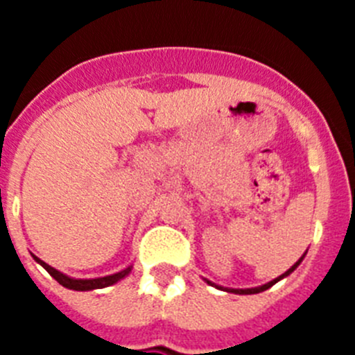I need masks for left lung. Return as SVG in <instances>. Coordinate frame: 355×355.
<instances>
[{
	"mask_svg": "<svg viewBox=\"0 0 355 355\" xmlns=\"http://www.w3.org/2000/svg\"><path fill=\"white\" fill-rule=\"evenodd\" d=\"M302 258H304V256H302ZM302 258H300V259H299V261L295 263V265H293V266H291L290 270H286V272H284V274H283V275H279V277H277V279H274V281H270V283H266V284H263V286H258V288H247V290H229V291H231V293H240V295H250V293H261V291H265V290H268V288H272V286H274V284H275V283H277V281H281V279H283V277H286V275H290V274H291V272H293V270H295V268H297V266H299V265H300V261H302ZM206 283H209V281H206ZM209 284H211V283H209Z\"/></svg>",
	"mask_w": 355,
	"mask_h": 355,
	"instance_id": "obj_1",
	"label": "left lung"
}]
</instances>
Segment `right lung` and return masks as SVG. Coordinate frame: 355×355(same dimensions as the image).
<instances>
[{"instance_id":"add662e5","label":"right lung","mask_w":355,"mask_h":355,"mask_svg":"<svg viewBox=\"0 0 355 355\" xmlns=\"http://www.w3.org/2000/svg\"><path fill=\"white\" fill-rule=\"evenodd\" d=\"M35 258L37 263H40V265L46 268V270L49 272V275L51 277H55L58 283L62 284V286L69 288V290H76V291H87V290H99V288H106V286H112V284H115L117 281H121L122 277H126L128 274L131 272V266H128L126 270L119 272V274H114V275H106V277H97V279H71L67 277V275H64L62 272H58L56 268H53V266H49L48 263H44L42 259H39L37 256H33Z\"/></svg>"}]
</instances>
